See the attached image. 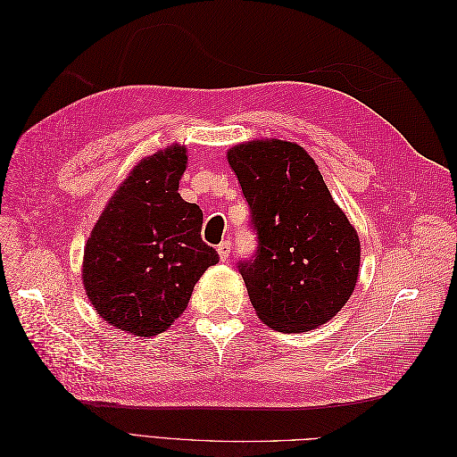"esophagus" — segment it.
I'll return each instance as SVG.
<instances>
[{"mask_svg":"<svg viewBox=\"0 0 457 457\" xmlns=\"http://www.w3.org/2000/svg\"><path fill=\"white\" fill-rule=\"evenodd\" d=\"M230 250H232V242L230 240H223L219 245H217V253L220 257V261H228V255H230Z\"/></svg>","mask_w":457,"mask_h":457,"instance_id":"34e87169","label":"esophagus"}]
</instances>
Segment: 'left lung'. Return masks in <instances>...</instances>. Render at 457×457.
<instances>
[{
  "instance_id": "obj_1",
  "label": "left lung",
  "mask_w": 457,
  "mask_h": 457,
  "mask_svg": "<svg viewBox=\"0 0 457 457\" xmlns=\"http://www.w3.org/2000/svg\"><path fill=\"white\" fill-rule=\"evenodd\" d=\"M250 205L257 250L238 261L252 305L280 331H307L353 295L361 240L305 148L280 139L228 150Z\"/></svg>"
}]
</instances>
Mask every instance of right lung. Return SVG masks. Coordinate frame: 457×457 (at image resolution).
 Listing matches in <instances>:
<instances>
[{"label": "right lung", "mask_w": 457, "mask_h": 457, "mask_svg": "<svg viewBox=\"0 0 457 457\" xmlns=\"http://www.w3.org/2000/svg\"><path fill=\"white\" fill-rule=\"evenodd\" d=\"M187 160V148L173 145L137 163L86 244L81 278L91 305L137 337L168 329L219 261L200 237L202 210L177 192Z\"/></svg>", "instance_id": "1"}]
</instances>
